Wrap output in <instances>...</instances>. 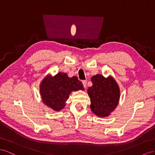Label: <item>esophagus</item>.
<instances>
[{"instance_id": "34e87169", "label": "esophagus", "mask_w": 155, "mask_h": 155, "mask_svg": "<svg viewBox=\"0 0 155 155\" xmlns=\"http://www.w3.org/2000/svg\"><path fill=\"white\" fill-rule=\"evenodd\" d=\"M82 84H83V86H84V88H86V83H87V81H82Z\"/></svg>"}]
</instances>
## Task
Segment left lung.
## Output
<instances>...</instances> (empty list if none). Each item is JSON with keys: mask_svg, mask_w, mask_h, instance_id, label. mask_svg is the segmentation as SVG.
Segmentation results:
<instances>
[{"mask_svg": "<svg viewBox=\"0 0 155 155\" xmlns=\"http://www.w3.org/2000/svg\"><path fill=\"white\" fill-rule=\"evenodd\" d=\"M91 81L92 86L88 89L91 110L98 117H107L118 105L120 99L119 86L110 76L105 78L97 74L93 76Z\"/></svg>", "mask_w": 155, "mask_h": 155, "instance_id": "obj_1", "label": "left lung"}]
</instances>
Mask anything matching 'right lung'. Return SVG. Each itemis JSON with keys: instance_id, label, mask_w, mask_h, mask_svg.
I'll use <instances>...</instances> for the list:
<instances>
[{"instance_id": "add662e5", "label": "right lung", "mask_w": 155, "mask_h": 155, "mask_svg": "<svg viewBox=\"0 0 155 155\" xmlns=\"http://www.w3.org/2000/svg\"><path fill=\"white\" fill-rule=\"evenodd\" d=\"M84 90L82 83L77 77H69L64 73L47 76L40 85V92L44 104L55 111L65 107V102L72 91Z\"/></svg>"}]
</instances>
